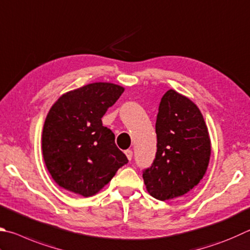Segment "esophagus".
Returning <instances> with one entry per match:
<instances>
[{"mask_svg": "<svg viewBox=\"0 0 250 250\" xmlns=\"http://www.w3.org/2000/svg\"><path fill=\"white\" fill-rule=\"evenodd\" d=\"M125 155H126V157H128V160H129V161L132 160L133 152L131 151V149H126V151H125Z\"/></svg>", "mask_w": 250, "mask_h": 250, "instance_id": "obj_1", "label": "esophagus"}]
</instances>
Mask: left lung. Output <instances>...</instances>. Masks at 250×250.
<instances>
[{"label":"left lung","instance_id":"obj_1","mask_svg":"<svg viewBox=\"0 0 250 250\" xmlns=\"http://www.w3.org/2000/svg\"><path fill=\"white\" fill-rule=\"evenodd\" d=\"M155 129V160L143 171L147 192L161 201L183 197L200 183L208 169V126L196 104L169 89L160 103Z\"/></svg>","mask_w":250,"mask_h":250}]
</instances>
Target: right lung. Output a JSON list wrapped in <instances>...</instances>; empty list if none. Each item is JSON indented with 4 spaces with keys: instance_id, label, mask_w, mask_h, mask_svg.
<instances>
[{
    "instance_id": "1",
    "label": "right lung",
    "mask_w": 250,
    "mask_h": 250,
    "mask_svg": "<svg viewBox=\"0 0 250 250\" xmlns=\"http://www.w3.org/2000/svg\"><path fill=\"white\" fill-rule=\"evenodd\" d=\"M124 92L122 86L98 82L63 94L50 108L42 155L52 179L63 189L94 196L128 163L102 121Z\"/></svg>"
}]
</instances>
